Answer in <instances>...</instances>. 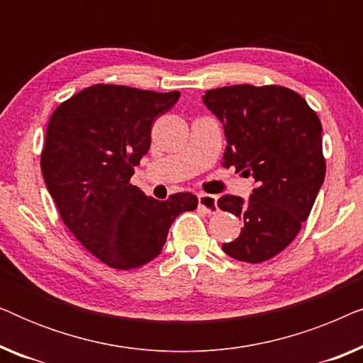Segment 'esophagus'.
<instances>
[{"mask_svg": "<svg viewBox=\"0 0 363 363\" xmlns=\"http://www.w3.org/2000/svg\"><path fill=\"white\" fill-rule=\"evenodd\" d=\"M198 205H200V208H203L206 213H210V215L218 211V200L216 196L213 195H205V193L198 195Z\"/></svg>", "mask_w": 363, "mask_h": 363, "instance_id": "1", "label": "esophagus"}]
</instances>
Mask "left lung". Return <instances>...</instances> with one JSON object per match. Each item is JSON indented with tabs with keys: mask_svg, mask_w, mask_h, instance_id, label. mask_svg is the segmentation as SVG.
<instances>
[{
	"mask_svg": "<svg viewBox=\"0 0 363 363\" xmlns=\"http://www.w3.org/2000/svg\"><path fill=\"white\" fill-rule=\"evenodd\" d=\"M201 99L225 128L223 165L257 183L246 200H218L245 225L223 251L245 262L271 259L301 231L324 183L319 117L299 94L281 86L240 84L206 91Z\"/></svg>",
	"mask_w": 363,
	"mask_h": 363,
	"instance_id": "1",
	"label": "left lung"
}]
</instances>
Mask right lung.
<instances>
[{"label":"right lung","instance_id":"obj_1","mask_svg":"<svg viewBox=\"0 0 363 363\" xmlns=\"http://www.w3.org/2000/svg\"><path fill=\"white\" fill-rule=\"evenodd\" d=\"M180 92L97 84L49 118L41 172L59 215L77 241L113 269H135L160 255L172 223L198 198L158 201L130 185L150 148L152 123Z\"/></svg>","mask_w":363,"mask_h":363}]
</instances>
